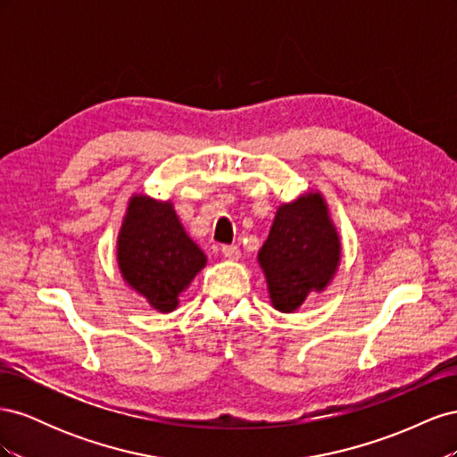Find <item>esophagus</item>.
Instances as JSON below:
<instances>
[{
    "label": "esophagus",
    "mask_w": 457,
    "mask_h": 457,
    "mask_svg": "<svg viewBox=\"0 0 457 457\" xmlns=\"http://www.w3.org/2000/svg\"><path fill=\"white\" fill-rule=\"evenodd\" d=\"M220 253H223V255H225L227 259H230V261L240 259L238 245H223V247H220Z\"/></svg>",
    "instance_id": "esophagus-1"
}]
</instances>
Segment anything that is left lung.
<instances>
[{"mask_svg": "<svg viewBox=\"0 0 457 457\" xmlns=\"http://www.w3.org/2000/svg\"><path fill=\"white\" fill-rule=\"evenodd\" d=\"M341 237L320 190L278 205L257 253L270 305L289 314L311 294H322L341 265Z\"/></svg>", "mask_w": 457, "mask_h": 457, "instance_id": "1", "label": "left lung"}]
</instances>
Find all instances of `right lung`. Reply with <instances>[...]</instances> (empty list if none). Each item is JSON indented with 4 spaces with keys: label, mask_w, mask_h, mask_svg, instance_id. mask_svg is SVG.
Masks as SVG:
<instances>
[{
    "label": "right lung",
    "mask_w": 457,
    "mask_h": 457,
    "mask_svg": "<svg viewBox=\"0 0 457 457\" xmlns=\"http://www.w3.org/2000/svg\"><path fill=\"white\" fill-rule=\"evenodd\" d=\"M116 261L123 282L152 309L168 314L177 309L179 297L207 257L187 234L171 200L135 192L121 219Z\"/></svg>",
    "instance_id": "add662e5"
}]
</instances>
